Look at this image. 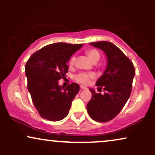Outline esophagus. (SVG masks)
<instances>
[{"label":"esophagus","instance_id":"obj_1","mask_svg":"<svg viewBox=\"0 0 155 155\" xmlns=\"http://www.w3.org/2000/svg\"><path fill=\"white\" fill-rule=\"evenodd\" d=\"M80 88H81V89H87V87H84V86H80Z\"/></svg>","mask_w":155,"mask_h":155}]
</instances>
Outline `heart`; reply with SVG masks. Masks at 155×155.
Returning a JSON list of instances; mask_svg holds the SVG:
<instances>
[{
    "label": "heart",
    "instance_id": "1",
    "mask_svg": "<svg viewBox=\"0 0 155 155\" xmlns=\"http://www.w3.org/2000/svg\"><path fill=\"white\" fill-rule=\"evenodd\" d=\"M87 54L92 62L98 61L100 58V54L96 49H89L87 51ZM75 61L76 56H72L70 58L68 64H69L70 66H73L75 64ZM94 77V75L93 74L80 73L75 76V79L82 84H87L89 83L90 79H93Z\"/></svg>",
    "mask_w": 155,
    "mask_h": 155
}]
</instances>
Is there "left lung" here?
I'll return each instance as SVG.
<instances>
[{
    "instance_id": "obj_1",
    "label": "left lung",
    "mask_w": 155,
    "mask_h": 155,
    "mask_svg": "<svg viewBox=\"0 0 155 155\" xmlns=\"http://www.w3.org/2000/svg\"><path fill=\"white\" fill-rule=\"evenodd\" d=\"M107 56L106 69L96 82L104 94L96 93L89 89L91 99L87 104L89 116L94 121L107 122L114 118L123 109L130 97L135 70L132 62L114 44L108 41L90 43Z\"/></svg>"
}]
</instances>
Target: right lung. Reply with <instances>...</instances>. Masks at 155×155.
I'll return each instance as SVG.
<instances>
[{"label": "right lung", "mask_w": 155, "mask_h": 155, "mask_svg": "<svg viewBox=\"0 0 155 155\" xmlns=\"http://www.w3.org/2000/svg\"><path fill=\"white\" fill-rule=\"evenodd\" d=\"M83 44L55 43L31 56L25 67L28 90L33 103L43 118L60 121L67 116L71 102L79 91L76 83L66 88L58 84L68 72L67 62Z\"/></svg>", "instance_id": "obj_1"}]
</instances>
